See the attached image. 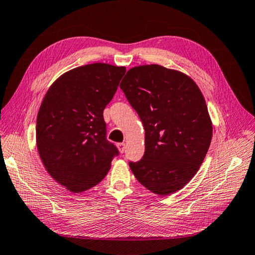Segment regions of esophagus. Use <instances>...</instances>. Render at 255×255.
<instances>
[{
  "instance_id": "1",
  "label": "esophagus",
  "mask_w": 255,
  "mask_h": 255,
  "mask_svg": "<svg viewBox=\"0 0 255 255\" xmlns=\"http://www.w3.org/2000/svg\"><path fill=\"white\" fill-rule=\"evenodd\" d=\"M117 147H118V150H120V152L121 153H124L125 152V149H126V145H125V143H117Z\"/></svg>"
}]
</instances>
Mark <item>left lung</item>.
Masks as SVG:
<instances>
[{
    "instance_id": "8db88e82",
    "label": "left lung",
    "mask_w": 255,
    "mask_h": 255,
    "mask_svg": "<svg viewBox=\"0 0 255 255\" xmlns=\"http://www.w3.org/2000/svg\"><path fill=\"white\" fill-rule=\"evenodd\" d=\"M120 87L145 131L143 156L129 162L134 177L159 195L180 190L197 174L212 139L200 89L187 75L155 64L129 69Z\"/></svg>"
}]
</instances>
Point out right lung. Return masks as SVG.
I'll return each instance as SVG.
<instances>
[{
  "label": "right lung",
  "instance_id": "right-lung-1",
  "mask_svg": "<svg viewBox=\"0 0 255 255\" xmlns=\"http://www.w3.org/2000/svg\"><path fill=\"white\" fill-rule=\"evenodd\" d=\"M125 73L110 64L85 65L61 76L45 94L35 127L39 155L69 191L98 185L120 154L106 139L103 111Z\"/></svg>",
  "mask_w": 255,
  "mask_h": 255
}]
</instances>
